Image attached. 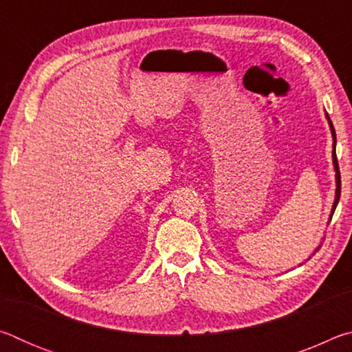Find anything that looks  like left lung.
Segmentation results:
<instances>
[{"instance_id":"left-lung-1","label":"left lung","mask_w":352,"mask_h":352,"mask_svg":"<svg viewBox=\"0 0 352 352\" xmlns=\"http://www.w3.org/2000/svg\"><path fill=\"white\" fill-rule=\"evenodd\" d=\"M327 116V115H326ZM327 121H329V127H331V133L333 138V151H332V160H333V168H336V183H337V189H336V200H333V206H332V212L331 216L336 211L338 200H340V190H342V180H340V169H338V162H337V155H336V130H333V126L331 122L329 116H327ZM318 250V248H317Z\"/></svg>"}]
</instances>
